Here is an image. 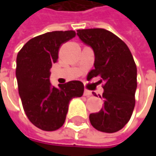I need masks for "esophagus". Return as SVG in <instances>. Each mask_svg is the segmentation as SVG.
<instances>
[{
	"label": "esophagus",
	"mask_w": 156,
	"mask_h": 156,
	"mask_svg": "<svg viewBox=\"0 0 156 156\" xmlns=\"http://www.w3.org/2000/svg\"><path fill=\"white\" fill-rule=\"evenodd\" d=\"M92 95V92L91 91H89V90H87V89H85V91H84V96H86V97H90Z\"/></svg>",
	"instance_id": "obj_1"
}]
</instances>
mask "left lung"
<instances>
[{
	"instance_id": "1",
	"label": "left lung",
	"mask_w": 156,
	"mask_h": 156,
	"mask_svg": "<svg viewBox=\"0 0 156 156\" xmlns=\"http://www.w3.org/2000/svg\"><path fill=\"white\" fill-rule=\"evenodd\" d=\"M77 34L95 54V69L87 78L99 76V81L105 82L104 107L89 115L90 123L98 131L117 132L130 120L136 104L137 70L132 53L121 39L105 29L78 30Z\"/></svg>"
}]
</instances>
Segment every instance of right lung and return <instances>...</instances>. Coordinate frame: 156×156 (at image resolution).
<instances>
[{
  "label": "right lung",
  "mask_w": 156,
  "mask_h": 156,
  "mask_svg": "<svg viewBox=\"0 0 156 156\" xmlns=\"http://www.w3.org/2000/svg\"><path fill=\"white\" fill-rule=\"evenodd\" d=\"M76 36L74 30L47 32L30 40L17 55L16 78L22 107L29 120L44 131L60 128L69 101L83 95L84 85L72 80L58 87L49 82L50 68L60 46Z\"/></svg>",
  "instance_id": "add662e5"
}]
</instances>
